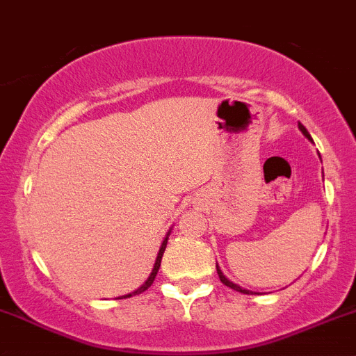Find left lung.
I'll use <instances>...</instances> for the list:
<instances>
[{
  "label": "left lung",
  "mask_w": 356,
  "mask_h": 356,
  "mask_svg": "<svg viewBox=\"0 0 356 356\" xmlns=\"http://www.w3.org/2000/svg\"><path fill=\"white\" fill-rule=\"evenodd\" d=\"M298 127H300V131L303 132L305 138H308V139H310V141H312V136L308 134V131H307V129H305V125L298 122ZM217 274H218V277H220L222 284H225V286H227V288H231V289H234V291H239V293H245V294H250V293H251V291H248V289H245V288H241V286L234 284V282H232V281H229V279L225 277L224 274H222V270H220V268H218V265H217Z\"/></svg>",
  "instance_id": "obj_1"
}]
</instances>
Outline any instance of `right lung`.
Returning a JSON list of instances; mask_svg holds the SVG:
<instances>
[{"instance_id": "right-lung-1", "label": "right lung", "mask_w": 356, "mask_h": 356, "mask_svg": "<svg viewBox=\"0 0 356 356\" xmlns=\"http://www.w3.org/2000/svg\"><path fill=\"white\" fill-rule=\"evenodd\" d=\"M168 236H170V231L167 232V236H165L163 243H161V246H160V251H158V254H156L155 265H153V270H152V274H149V277L146 279V282H145V284H143L141 288H138V289H136V291H132V293L125 294V296H120V298H118V300H124V298H131V296H136V294H141V293H145V291L148 289L149 286L153 284V281H155V277H156V274H158V268H160V264H161V257H163V251H165V248H167Z\"/></svg>"}]
</instances>
